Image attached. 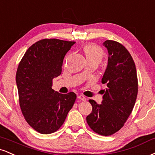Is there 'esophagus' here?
Instances as JSON below:
<instances>
[{
	"label": "esophagus",
	"mask_w": 155,
	"mask_h": 155,
	"mask_svg": "<svg viewBox=\"0 0 155 155\" xmlns=\"http://www.w3.org/2000/svg\"><path fill=\"white\" fill-rule=\"evenodd\" d=\"M77 98L80 100H82V101H86V97L83 95V94H79V95L77 96Z\"/></svg>",
	"instance_id": "34e87169"
}]
</instances>
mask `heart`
I'll list each match as a JSON object with an SVG mask.
<instances>
[{"label":"heart","mask_w":155,"mask_h":155,"mask_svg":"<svg viewBox=\"0 0 155 155\" xmlns=\"http://www.w3.org/2000/svg\"><path fill=\"white\" fill-rule=\"evenodd\" d=\"M84 51L87 60H97L100 61L103 55V52L101 48L95 44L87 45L84 48Z\"/></svg>","instance_id":"b5f03b06"}]
</instances>
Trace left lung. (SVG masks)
<instances>
[{
  "instance_id": "left-lung-1",
  "label": "left lung",
  "mask_w": 155,
  "mask_h": 155,
  "mask_svg": "<svg viewBox=\"0 0 155 155\" xmlns=\"http://www.w3.org/2000/svg\"><path fill=\"white\" fill-rule=\"evenodd\" d=\"M103 45L109 53L102 79L107 89L101 105L89 100L92 110L87 122L93 131L107 137L118 131L131 115L137 97L138 79L134 60L122 44L106 40Z\"/></svg>"
}]
</instances>
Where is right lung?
Instances as JSON below:
<instances>
[{
  "mask_svg": "<svg viewBox=\"0 0 155 155\" xmlns=\"http://www.w3.org/2000/svg\"><path fill=\"white\" fill-rule=\"evenodd\" d=\"M75 42L43 39L28 48L16 71L18 101L28 124L42 134L61 127L75 102L74 92L61 94L52 89L61 75L66 54Z\"/></svg>",
  "mask_w": 155,
  "mask_h": 155,
  "instance_id": "right-lung-1",
  "label": "right lung"
}]
</instances>
